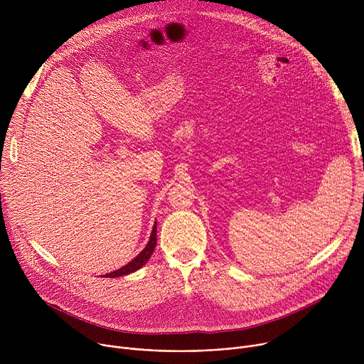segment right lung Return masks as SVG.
<instances>
[{
    "label": "right lung",
    "instance_id": "obj_1",
    "mask_svg": "<svg viewBox=\"0 0 364 364\" xmlns=\"http://www.w3.org/2000/svg\"><path fill=\"white\" fill-rule=\"evenodd\" d=\"M155 245H157V222L154 223L149 240H148L146 246L142 249V252H139V255H136V257H134L132 261L129 264H127L125 267H122V268H119L114 272H109L107 275H103V277H105V278H118V277H124V275H128V274H132V272L138 271L139 268H142L148 262V259L151 257V255L155 249Z\"/></svg>",
    "mask_w": 364,
    "mask_h": 364
}]
</instances>
